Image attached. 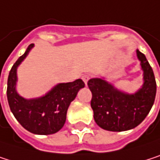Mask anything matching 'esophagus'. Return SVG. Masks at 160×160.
I'll return each mask as SVG.
<instances>
[{
    "mask_svg": "<svg viewBox=\"0 0 160 160\" xmlns=\"http://www.w3.org/2000/svg\"><path fill=\"white\" fill-rule=\"evenodd\" d=\"M90 79V75H83L82 76V81L84 82V83H85V85H87V82H88V81Z\"/></svg>",
    "mask_w": 160,
    "mask_h": 160,
    "instance_id": "34e87169",
    "label": "esophagus"
}]
</instances>
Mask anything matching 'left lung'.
Instances as JSON below:
<instances>
[{
    "instance_id": "obj_1",
    "label": "left lung",
    "mask_w": 160,
    "mask_h": 160,
    "mask_svg": "<svg viewBox=\"0 0 160 160\" xmlns=\"http://www.w3.org/2000/svg\"><path fill=\"white\" fill-rule=\"evenodd\" d=\"M137 57L143 71V85L135 94H127L102 78H91V107L98 126L109 131H126L139 126L149 113L156 98L157 83L151 65L139 49Z\"/></svg>"
}]
</instances>
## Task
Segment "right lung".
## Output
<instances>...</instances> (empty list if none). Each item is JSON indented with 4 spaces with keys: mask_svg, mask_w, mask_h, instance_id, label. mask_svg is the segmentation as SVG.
Returning <instances> with one entry per match:
<instances>
[{
    "mask_svg": "<svg viewBox=\"0 0 160 160\" xmlns=\"http://www.w3.org/2000/svg\"><path fill=\"white\" fill-rule=\"evenodd\" d=\"M33 44L12 66L7 81V100L10 110L18 123L28 131L38 135H49L58 132L64 125L70 103L75 99L79 89L85 86L82 79L73 82L59 83L44 97L25 99L16 91L17 68L26 58Z\"/></svg>",
    "mask_w": 160,
    "mask_h": 160,
    "instance_id": "obj_1",
    "label": "right lung"
}]
</instances>
